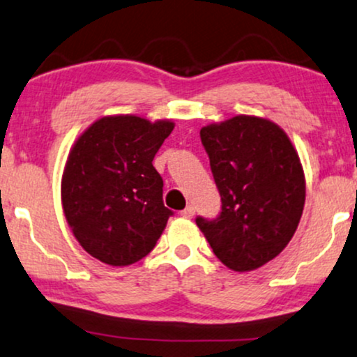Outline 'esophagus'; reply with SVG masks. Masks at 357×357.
I'll list each match as a JSON object with an SVG mask.
<instances>
[{"mask_svg": "<svg viewBox=\"0 0 357 357\" xmlns=\"http://www.w3.org/2000/svg\"><path fill=\"white\" fill-rule=\"evenodd\" d=\"M181 216L183 218H192V216H195V206H192V204L186 206V208H184L181 211Z\"/></svg>", "mask_w": 357, "mask_h": 357, "instance_id": "obj_1", "label": "esophagus"}]
</instances>
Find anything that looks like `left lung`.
Returning a JSON list of instances; mask_svg holds the SVG:
<instances>
[{
  "label": "left lung",
  "mask_w": 357,
  "mask_h": 357,
  "mask_svg": "<svg viewBox=\"0 0 357 357\" xmlns=\"http://www.w3.org/2000/svg\"><path fill=\"white\" fill-rule=\"evenodd\" d=\"M221 196L216 218L196 225L222 264L252 271L276 257L301 220L306 186L294 146L271 121L236 116L199 131Z\"/></svg>",
  "instance_id": "8db88e82"
}]
</instances>
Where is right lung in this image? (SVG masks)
I'll use <instances>...</instances> for the list:
<instances>
[{"label":"right lung","mask_w":357,"mask_h":357,"mask_svg":"<svg viewBox=\"0 0 357 357\" xmlns=\"http://www.w3.org/2000/svg\"><path fill=\"white\" fill-rule=\"evenodd\" d=\"M173 128L171 121L109 116L73 146L61 181L64 216L84 251L101 263L130 266L143 259L173 216L153 166Z\"/></svg>","instance_id":"1"}]
</instances>
